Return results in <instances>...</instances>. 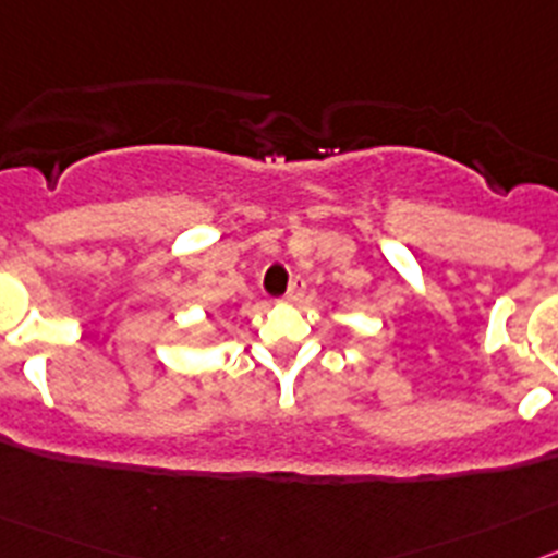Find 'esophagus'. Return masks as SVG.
<instances>
[{
	"label": "esophagus",
	"mask_w": 558,
	"mask_h": 558,
	"mask_svg": "<svg viewBox=\"0 0 558 558\" xmlns=\"http://www.w3.org/2000/svg\"><path fill=\"white\" fill-rule=\"evenodd\" d=\"M303 294H305V280L303 278L291 280L289 291H286V300H289V303H298V300L303 298Z\"/></svg>",
	"instance_id": "1"
}]
</instances>
